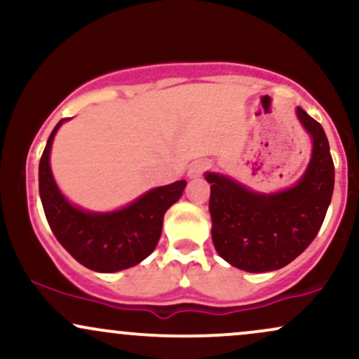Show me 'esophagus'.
Instances as JSON below:
<instances>
[{"label":"esophagus","instance_id":"obj_1","mask_svg":"<svg viewBox=\"0 0 359 359\" xmlns=\"http://www.w3.org/2000/svg\"><path fill=\"white\" fill-rule=\"evenodd\" d=\"M209 168H211V163L204 162V160H197V162H194L191 168H189L187 175L191 177V179H197V177L204 175Z\"/></svg>","mask_w":359,"mask_h":359}]
</instances>
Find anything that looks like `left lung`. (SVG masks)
<instances>
[{
  "label": "left lung",
  "mask_w": 359,
  "mask_h": 359,
  "mask_svg": "<svg viewBox=\"0 0 359 359\" xmlns=\"http://www.w3.org/2000/svg\"><path fill=\"white\" fill-rule=\"evenodd\" d=\"M297 116L314 147L306 174L294 187L266 196L229 177L205 174L214 248L240 270L283 269L314 241L324 222L334 191V163L323 126L302 108Z\"/></svg>",
  "instance_id": "left-lung-1"
}]
</instances>
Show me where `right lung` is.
Wrapping results in <instances>:
<instances>
[{"label": "right lung", "instance_id": "1", "mask_svg": "<svg viewBox=\"0 0 359 359\" xmlns=\"http://www.w3.org/2000/svg\"><path fill=\"white\" fill-rule=\"evenodd\" d=\"M64 119L48 137L39 165L40 199L57 241L81 265L111 273L138 265L155 250L162 234L163 214L182 196L185 180L162 185L114 212H88L67 203L50 170V147Z\"/></svg>", "mask_w": 359, "mask_h": 359}]
</instances>
